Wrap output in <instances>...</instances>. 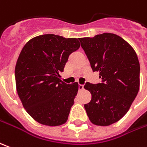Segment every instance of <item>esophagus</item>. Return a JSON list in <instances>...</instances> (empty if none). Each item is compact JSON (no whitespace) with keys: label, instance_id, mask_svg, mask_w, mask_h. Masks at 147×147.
I'll list each match as a JSON object with an SVG mask.
<instances>
[{"label":"esophagus","instance_id":"1","mask_svg":"<svg viewBox=\"0 0 147 147\" xmlns=\"http://www.w3.org/2000/svg\"><path fill=\"white\" fill-rule=\"evenodd\" d=\"M79 90L80 91V90H83L84 89V85H82V84H79Z\"/></svg>","mask_w":147,"mask_h":147}]
</instances>
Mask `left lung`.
<instances>
[{"instance_id":"8db88e82","label":"left lung","mask_w":147,"mask_h":147,"mask_svg":"<svg viewBox=\"0 0 147 147\" xmlns=\"http://www.w3.org/2000/svg\"><path fill=\"white\" fill-rule=\"evenodd\" d=\"M93 71L101 82H87L84 88L92 100L84 105L92 123L106 126L118 121L128 112L139 90L140 64L132 47L120 36L104 33L80 38Z\"/></svg>"}]
</instances>
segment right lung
I'll use <instances>...</instances> for the list:
<instances>
[{
	"label": "right lung",
	"mask_w": 147,
	"mask_h": 147,
	"mask_svg": "<svg viewBox=\"0 0 147 147\" xmlns=\"http://www.w3.org/2000/svg\"><path fill=\"white\" fill-rule=\"evenodd\" d=\"M79 47L77 38L48 34L30 40L20 53L15 67L17 92L38 123L56 126L67 121L79 86L62 81L59 73Z\"/></svg>",
	"instance_id": "obj_1"
}]
</instances>
